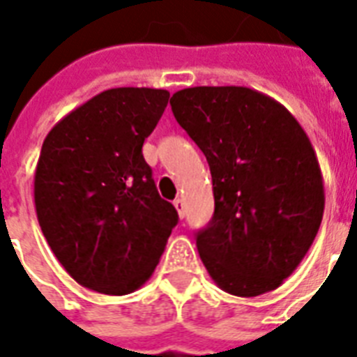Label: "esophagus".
<instances>
[{
	"label": "esophagus",
	"mask_w": 357,
	"mask_h": 357,
	"mask_svg": "<svg viewBox=\"0 0 357 357\" xmlns=\"http://www.w3.org/2000/svg\"><path fill=\"white\" fill-rule=\"evenodd\" d=\"M174 207H176V211H178L179 218L185 217V200L183 198H176L174 200Z\"/></svg>",
	"instance_id": "esophagus-1"
}]
</instances>
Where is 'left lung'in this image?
I'll return each mask as SVG.
<instances>
[{
	"instance_id": "obj_1",
	"label": "left lung",
	"mask_w": 357,
	"mask_h": 357,
	"mask_svg": "<svg viewBox=\"0 0 357 357\" xmlns=\"http://www.w3.org/2000/svg\"><path fill=\"white\" fill-rule=\"evenodd\" d=\"M181 128L204 151L215 213L196 234L209 276L235 296L274 291L321 228L324 183L296 119L248 86H192L170 98Z\"/></svg>"
}]
</instances>
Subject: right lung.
I'll return each instance as SVG.
<instances>
[{"mask_svg":"<svg viewBox=\"0 0 357 357\" xmlns=\"http://www.w3.org/2000/svg\"><path fill=\"white\" fill-rule=\"evenodd\" d=\"M162 89H109L59 120L35 170V209L75 282L122 296L155 271L178 211L162 200L142 144L165 113Z\"/></svg>","mask_w":357,"mask_h":357,"instance_id":"1","label":"right lung"}]
</instances>
